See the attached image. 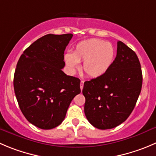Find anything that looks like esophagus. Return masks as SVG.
I'll list each match as a JSON object with an SVG mask.
<instances>
[{
  "mask_svg": "<svg viewBox=\"0 0 156 156\" xmlns=\"http://www.w3.org/2000/svg\"><path fill=\"white\" fill-rule=\"evenodd\" d=\"M83 85H84V81L83 80H81L80 81V90H82L83 88Z\"/></svg>",
  "mask_w": 156,
  "mask_h": 156,
  "instance_id": "1",
  "label": "esophagus"
}]
</instances>
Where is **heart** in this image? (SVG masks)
Listing matches in <instances>:
<instances>
[{
  "mask_svg": "<svg viewBox=\"0 0 156 156\" xmlns=\"http://www.w3.org/2000/svg\"><path fill=\"white\" fill-rule=\"evenodd\" d=\"M115 48L112 44L100 39L81 41L76 46L73 53L65 54L66 65L71 73L80 68L83 61L84 73L91 78H97L107 72L115 57Z\"/></svg>",
  "mask_w": 156,
  "mask_h": 156,
  "instance_id": "obj_1",
  "label": "heart"
}]
</instances>
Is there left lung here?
Listing matches in <instances>:
<instances>
[{"label": "left lung", "instance_id": "left-lung-1", "mask_svg": "<svg viewBox=\"0 0 156 156\" xmlns=\"http://www.w3.org/2000/svg\"><path fill=\"white\" fill-rule=\"evenodd\" d=\"M142 85L137 55L118 41L116 57L107 72L84 83V112L88 121L99 129L115 128L122 123L133 112Z\"/></svg>", "mask_w": 156, "mask_h": 156}]
</instances>
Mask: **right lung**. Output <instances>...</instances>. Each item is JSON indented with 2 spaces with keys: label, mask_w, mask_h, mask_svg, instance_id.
<instances>
[{
  "label": "right lung",
  "mask_w": 156,
  "mask_h": 156,
  "mask_svg": "<svg viewBox=\"0 0 156 156\" xmlns=\"http://www.w3.org/2000/svg\"><path fill=\"white\" fill-rule=\"evenodd\" d=\"M72 37L45 35L29 46L17 62L14 88L19 107L28 122L42 129L61 124L71 101L81 92L80 79L62 71Z\"/></svg>",
  "instance_id": "add662e5"
}]
</instances>
